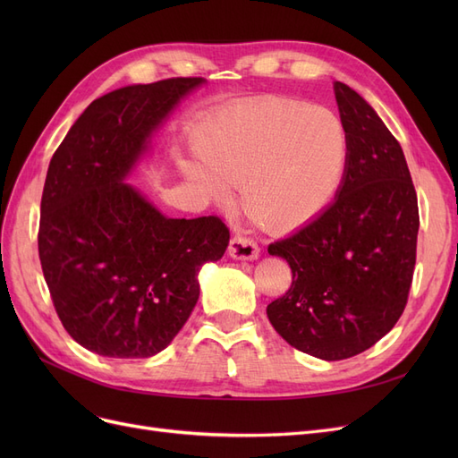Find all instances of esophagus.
<instances>
[{
  "label": "esophagus",
  "mask_w": 458,
  "mask_h": 458,
  "mask_svg": "<svg viewBox=\"0 0 458 458\" xmlns=\"http://www.w3.org/2000/svg\"><path fill=\"white\" fill-rule=\"evenodd\" d=\"M229 254L234 259H256L259 256V248L252 239L234 234L229 242Z\"/></svg>",
  "instance_id": "esophagus-1"
}]
</instances>
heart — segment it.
<instances>
[{"label": "heart", "instance_id": "b5f03b06", "mask_svg": "<svg viewBox=\"0 0 458 458\" xmlns=\"http://www.w3.org/2000/svg\"><path fill=\"white\" fill-rule=\"evenodd\" d=\"M210 176L183 162L208 195L239 189L244 214L269 233L308 225L336 197L348 164V133L323 106L267 97L233 106L206 122L197 143Z\"/></svg>", "mask_w": 458, "mask_h": 458}]
</instances>
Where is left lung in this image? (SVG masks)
I'll list each match as a JSON object with an SVG mask.
<instances>
[{"label": "left lung", "mask_w": 458, "mask_h": 458, "mask_svg": "<svg viewBox=\"0 0 458 458\" xmlns=\"http://www.w3.org/2000/svg\"><path fill=\"white\" fill-rule=\"evenodd\" d=\"M335 95L348 133L336 199L267 248L293 269V284L267 306L273 328L293 348L325 361L369 350L399 321L420 225L401 145L357 91L335 81Z\"/></svg>", "instance_id": "1"}]
</instances>
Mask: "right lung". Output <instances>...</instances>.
<instances>
[{
	"label": "right lung",
	"instance_id": "1",
	"mask_svg": "<svg viewBox=\"0 0 458 458\" xmlns=\"http://www.w3.org/2000/svg\"><path fill=\"white\" fill-rule=\"evenodd\" d=\"M204 78L128 86L95 99L49 162L38 252L63 327L114 359L162 352L197 306L199 271L229 229L217 216H162L123 182L147 140Z\"/></svg>",
	"mask_w": 458,
	"mask_h": 458
}]
</instances>
